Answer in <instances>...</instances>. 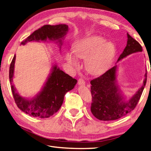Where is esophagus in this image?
Listing matches in <instances>:
<instances>
[{
    "label": "esophagus",
    "instance_id": "1",
    "mask_svg": "<svg viewBox=\"0 0 151 151\" xmlns=\"http://www.w3.org/2000/svg\"><path fill=\"white\" fill-rule=\"evenodd\" d=\"M78 84L80 86H84L85 85V81L83 78H79L78 81Z\"/></svg>",
    "mask_w": 151,
    "mask_h": 151
}]
</instances>
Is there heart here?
<instances>
[{"mask_svg": "<svg viewBox=\"0 0 151 151\" xmlns=\"http://www.w3.org/2000/svg\"><path fill=\"white\" fill-rule=\"evenodd\" d=\"M74 53L68 52L65 58L69 64L74 67H79L77 57L86 59V66L88 71L92 75H101L110 66L115 53L114 45L106 41L104 37L90 36L76 42L74 47Z\"/></svg>", "mask_w": 151, "mask_h": 151, "instance_id": "b5f03b06", "label": "heart"}]
</instances>
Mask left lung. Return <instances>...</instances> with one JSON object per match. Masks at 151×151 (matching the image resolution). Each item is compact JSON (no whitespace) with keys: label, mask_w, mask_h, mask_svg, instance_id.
Returning a JSON list of instances; mask_svg holds the SVG:
<instances>
[{"label":"left lung","mask_w":151,"mask_h":151,"mask_svg":"<svg viewBox=\"0 0 151 151\" xmlns=\"http://www.w3.org/2000/svg\"><path fill=\"white\" fill-rule=\"evenodd\" d=\"M127 43L119 61L131 54L142 52V47L136 40L127 33ZM118 66L107 70L103 75L90 82L92 102L91 111L94 116L101 121H112L125 116L136 108L147 82V72L143 85L132 97L127 99L122 94L120 86L117 82Z\"/></svg>","instance_id":"8db88e82"}]
</instances>
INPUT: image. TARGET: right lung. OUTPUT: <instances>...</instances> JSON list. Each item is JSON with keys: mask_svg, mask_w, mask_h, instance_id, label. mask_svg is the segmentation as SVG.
Instances as JSON below:
<instances>
[{"mask_svg": "<svg viewBox=\"0 0 151 151\" xmlns=\"http://www.w3.org/2000/svg\"><path fill=\"white\" fill-rule=\"evenodd\" d=\"M68 30L69 27L65 24L44 25L22 41L21 45H24L31 41H55L60 50L63 40ZM15 57L14 55L9 66V78L12 93L17 107L34 117L48 118L52 116L59 110L63 104L64 96L67 91L75 88L77 81L64 73L54 64L41 91L32 98H24L19 94L13 84Z\"/></svg>", "mask_w": 151, "mask_h": 151, "instance_id": "add662e5", "label": "right lung"}]
</instances>
